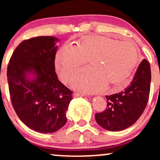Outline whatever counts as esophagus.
Masks as SVG:
<instances>
[{
    "label": "esophagus",
    "instance_id": "esophagus-1",
    "mask_svg": "<svg viewBox=\"0 0 160 160\" xmlns=\"http://www.w3.org/2000/svg\"><path fill=\"white\" fill-rule=\"evenodd\" d=\"M86 95L85 94H83V93H74L73 94V97L74 98H77V97H84V96H85Z\"/></svg>",
    "mask_w": 160,
    "mask_h": 160
}]
</instances>
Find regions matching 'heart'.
Returning <instances> with one entry per match:
<instances>
[{
  "label": "heart",
  "instance_id": "b5f03b06",
  "mask_svg": "<svg viewBox=\"0 0 160 160\" xmlns=\"http://www.w3.org/2000/svg\"><path fill=\"white\" fill-rule=\"evenodd\" d=\"M89 60L72 87L87 92L102 90L107 84L114 89L125 86L138 61V52L131 40L119 41L108 36L86 38L75 46L65 44L56 55L55 65L61 79L69 82Z\"/></svg>",
  "mask_w": 160,
  "mask_h": 160
}]
</instances>
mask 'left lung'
Wrapping results in <instances>:
<instances>
[{
    "instance_id": "left-lung-1",
    "label": "left lung",
    "mask_w": 160,
    "mask_h": 160,
    "mask_svg": "<svg viewBox=\"0 0 160 160\" xmlns=\"http://www.w3.org/2000/svg\"><path fill=\"white\" fill-rule=\"evenodd\" d=\"M151 77L150 64L144 59L124 90L106 96L107 107L103 112L95 114L97 123L107 130L116 132L136 122L147 105Z\"/></svg>"
}]
</instances>
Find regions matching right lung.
Wrapping results in <instances>:
<instances>
[{
	"label": "right lung",
	"instance_id": "add662e5",
	"mask_svg": "<svg viewBox=\"0 0 160 160\" xmlns=\"http://www.w3.org/2000/svg\"><path fill=\"white\" fill-rule=\"evenodd\" d=\"M59 39L38 36L22 42L13 52L7 69L13 107L31 130L52 133L66 123L72 92L55 73L54 60Z\"/></svg>",
	"mask_w": 160,
	"mask_h": 160
}]
</instances>
